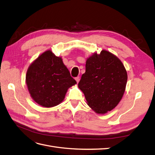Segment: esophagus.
Listing matches in <instances>:
<instances>
[{
  "mask_svg": "<svg viewBox=\"0 0 155 155\" xmlns=\"http://www.w3.org/2000/svg\"><path fill=\"white\" fill-rule=\"evenodd\" d=\"M75 79H76V82L78 83H79V80H80V78H79V77H77V78H75Z\"/></svg>",
  "mask_w": 155,
  "mask_h": 155,
  "instance_id": "obj_1",
  "label": "esophagus"
}]
</instances>
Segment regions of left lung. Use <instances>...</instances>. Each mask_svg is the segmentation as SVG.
<instances>
[{
  "label": "left lung",
  "mask_w": 155,
  "mask_h": 155,
  "mask_svg": "<svg viewBox=\"0 0 155 155\" xmlns=\"http://www.w3.org/2000/svg\"><path fill=\"white\" fill-rule=\"evenodd\" d=\"M86 71L78 87L85 95L87 105L99 114L111 111L122 98L127 73L121 60L110 51L94 52L86 61Z\"/></svg>",
  "instance_id": "8db88e82"
}]
</instances>
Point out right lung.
Masks as SVG:
<instances>
[{"label":"right lung","mask_w":155,"mask_h":155,"mask_svg":"<svg viewBox=\"0 0 155 155\" xmlns=\"http://www.w3.org/2000/svg\"><path fill=\"white\" fill-rule=\"evenodd\" d=\"M76 83L62 58L56 56L51 50L44 51L35 59L26 75L30 96L37 104L46 108L62 103L68 89Z\"/></svg>","instance_id":"obj_1"}]
</instances>
